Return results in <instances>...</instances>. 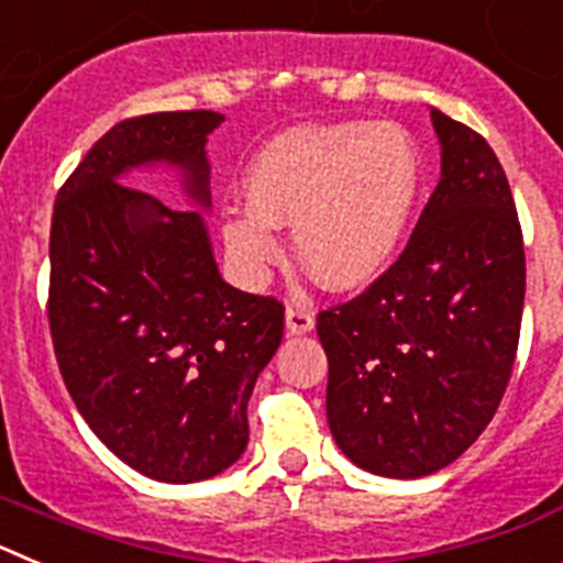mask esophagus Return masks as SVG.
Here are the masks:
<instances>
[{
    "label": "esophagus",
    "mask_w": 563,
    "mask_h": 563,
    "mask_svg": "<svg viewBox=\"0 0 563 563\" xmlns=\"http://www.w3.org/2000/svg\"><path fill=\"white\" fill-rule=\"evenodd\" d=\"M285 321L290 335H307V332H312V327H316V316H312V310H307V307L301 305L287 307Z\"/></svg>",
    "instance_id": "obj_1"
}]
</instances>
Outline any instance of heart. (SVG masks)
<instances>
[{"mask_svg": "<svg viewBox=\"0 0 563 563\" xmlns=\"http://www.w3.org/2000/svg\"><path fill=\"white\" fill-rule=\"evenodd\" d=\"M420 188V152L397 123L290 129L253 157L247 206L228 208L220 233L247 285H262L282 262L276 225H292L318 285L355 290L391 265Z\"/></svg>", "mask_w": 563, "mask_h": 563, "instance_id": "obj_1", "label": "heart"}]
</instances>
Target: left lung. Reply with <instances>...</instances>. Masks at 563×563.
I'll return each instance as SVG.
<instances>
[{
	"label": "left lung",
	"instance_id": "obj_1",
	"mask_svg": "<svg viewBox=\"0 0 563 563\" xmlns=\"http://www.w3.org/2000/svg\"><path fill=\"white\" fill-rule=\"evenodd\" d=\"M431 121L442 172L409 245L361 296L318 312L332 437L391 479L451 465L494 420L525 307L521 225L499 157L440 109Z\"/></svg>",
	"mask_w": 563,
	"mask_h": 563
}]
</instances>
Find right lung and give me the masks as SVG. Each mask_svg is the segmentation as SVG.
Returning <instances> with one entry per match:
<instances>
[{"label":"right lung","mask_w":563,"mask_h":563,"mask_svg":"<svg viewBox=\"0 0 563 563\" xmlns=\"http://www.w3.org/2000/svg\"><path fill=\"white\" fill-rule=\"evenodd\" d=\"M220 112H154L109 129L69 174L49 228V335L69 397L137 474L188 485L247 445V400L276 355L285 307L231 287L200 211L118 183L166 163L211 206Z\"/></svg>","instance_id":"1"}]
</instances>
